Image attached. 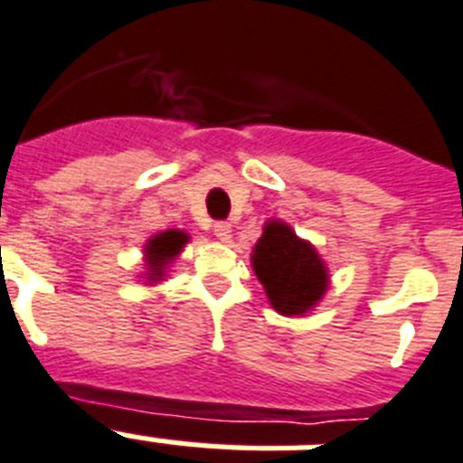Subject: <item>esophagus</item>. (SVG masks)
<instances>
[{
  "mask_svg": "<svg viewBox=\"0 0 463 463\" xmlns=\"http://www.w3.org/2000/svg\"><path fill=\"white\" fill-rule=\"evenodd\" d=\"M231 232L232 228L228 221H216V223H213V235H216L221 242H228V240H231Z\"/></svg>",
  "mask_w": 463,
  "mask_h": 463,
  "instance_id": "1",
  "label": "esophagus"
}]
</instances>
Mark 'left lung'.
Masks as SVG:
<instances>
[{"label":"left lung","mask_w":463,"mask_h":463,"mask_svg":"<svg viewBox=\"0 0 463 463\" xmlns=\"http://www.w3.org/2000/svg\"><path fill=\"white\" fill-rule=\"evenodd\" d=\"M251 263L270 304L282 316H301L327 289V270L320 256L279 221H270L263 228Z\"/></svg>","instance_id":"1"}]
</instances>
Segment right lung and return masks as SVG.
Here are the masks:
<instances>
[{
  "label": "right lung",
  "instance_id": "1",
  "mask_svg": "<svg viewBox=\"0 0 463 463\" xmlns=\"http://www.w3.org/2000/svg\"><path fill=\"white\" fill-rule=\"evenodd\" d=\"M188 242V235L181 231H166L155 235L146 247V261L150 266V279H159L165 273V266L172 261L178 251L184 250V244Z\"/></svg>",
  "mask_w": 463,
  "mask_h": 463
}]
</instances>
